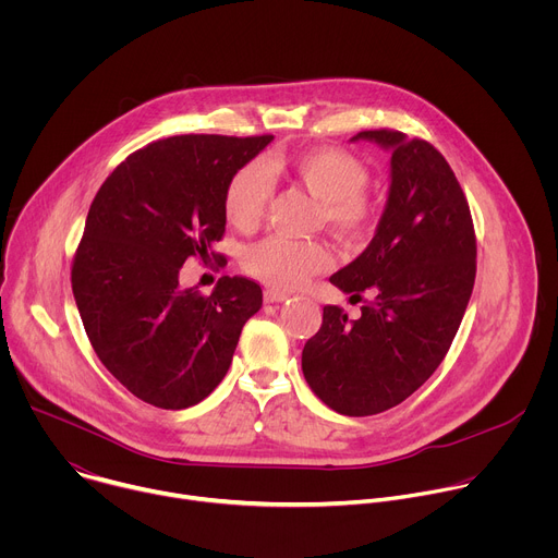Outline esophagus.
I'll return each mask as SVG.
<instances>
[{
    "instance_id": "1",
    "label": "esophagus",
    "mask_w": 558,
    "mask_h": 558,
    "mask_svg": "<svg viewBox=\"0 0 558 558\" xmlns=\"http://www.w3.org/2000/svg\"><path fill=\"white\" fill-rule=\"evenodd\" d=\"M287 298H289V293L278 291V289H267V291H265V300H267V302H282V300H287Z\"/></svg>"
}]
</instances>
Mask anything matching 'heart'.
Here are the masks:
<instances>
[{"mask_svg": "<svg viewBox=\"0 0 558 558\" xmlns=\"http://www.w3.org/2000/svg\"><path fill=\"white\" fill-rule=\"evenodd\" d=\"M271 170L291 177L320 201L323 218L338 233L357 238L373 225L377 205L364 192L368 170L351 151L317 147L284 154L274 158ZM271 196L274 183L269 172L258 161H250L233 172L225 187V216L233 227L250 231L263 220ZM329 265L331 252L327 243L287 233L267 235L265 241L252 245L245 256L247 271L274 289L300 287Z\"/></svg>", "mask_w": 558, "mask_h": 558, "instance_id": "b5f03b06", "label": "heart"}]
</instances>
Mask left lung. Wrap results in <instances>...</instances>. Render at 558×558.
Returning <instances> with one entry per match:
<instances>
[{
	"instance_id": "left-lung-1",
	"label": "left lung",
	"mask_w": 558,
	"mask_h": 558,
	"mask_svg": "<svg viewBox=\"0 0 558 558\" xmlns=\"http://www.w3.org/2000/svg\"><path fill=\"white\" fill-rule=\"evenodd\" d=\"M390 154V194L371 245L331 282L351 298L371 291L357 320L327 304L302 349L308 388L340 415L402 404L446 357L465 313L476 235L468 198L441 151L400 130H364Z\"/></svg>"
}]
</instances>
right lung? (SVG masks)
<instances>
[{
  "label": "right lung",
  "instance_id": "right-lung-1",
  "mask_svg": "<svg viewBox=\"0 0 558 558\" xmlns=\"http://www.w3.org/2000/svg\"><path fill=\"white\" fill-rule=\"evenodd\" d=\"M179 134L147 143L99 187L72 258V293L101 364L145 404L190 409L220 384L238 338L263 306L250 278L183 289L187 258L220 260L222 196L271 141Z\"/></svg>",
  "mask_w": 558,
  "mask_h": 558
}]
</instances>
